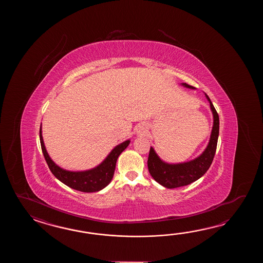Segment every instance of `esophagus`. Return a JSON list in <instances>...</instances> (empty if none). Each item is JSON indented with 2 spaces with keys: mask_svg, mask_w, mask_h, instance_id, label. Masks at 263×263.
Returning a JSON list of instances; mask_svg holds the SVG:
<instances>
[{
  "mask_svg": "<svg viewBox=\"0 0 263 263\" xmlns=\"http://www.w3.org/2000/svg\"><path fill=\"white\" fill-rule=\"evenodd\" d=\"M146 133H147V127L145 125H140L138 129L136 130V134H137V135H139V136L145 135Z\"/></svg>",
  "mask_w": 263,
  "mask_h": 263,
  "instance_id": "obj_1",
  "label": "esophagus"
}]
</instances>
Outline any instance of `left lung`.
I'll return each mask as SVG.
<instances>
[{
  "label": "left lung",
  "instance_id": "obj_1",
  "mask_svg": "<svg viewBox=\"0 0 263 263\" xmlns=\"http://www.w3.org/2000/svg\"><path fill=\"white\" fill-rule=\"evenodd\" d=\"M182 86L190 89H195V87L189 84L182 83ZM208 101L210 102V107L213 112V125L211 137L207 147L201 154L191 160L189 162H179V163H168L162 161L158 156L154 148L151 146L147 160V167L151 177L156 180L158 183L162 185L168 189L178 188L181 186L190 184L192 182L200 179L208 169L211 166L215 155L217 141L219 136V116L212 101L207 94H205Z\"/></svg>",
  "mask_w": 263,
  "mask_h": 263
}]
</instances>
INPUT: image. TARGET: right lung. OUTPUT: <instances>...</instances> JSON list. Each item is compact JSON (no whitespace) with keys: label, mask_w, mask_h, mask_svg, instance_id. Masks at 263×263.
Instances as JSON below:
<instances>
[{"label":"right lung","mask_w":263,"mask_h":263,"mask_svg":"<svg viewBox=\"0 0 263 263\" xmlns=\"http://www.w3.org/2000/svg\"><path fill=\"white\" fill-rule=\"evenodd\" d=\"M40 137L42 152L51 173L54 175L56 179H59L64 184L72 188L74 190L84 193L99 192L105 188L107 185L111 182L118 156L127 148V146L130 143V140H126L123 143L116 145L112 151L107 155L106 158L96 167L84 171H69L57 165L48 154L42 137L41 126Z\"/></svg>","instance_id":"1"}]
</instances>
